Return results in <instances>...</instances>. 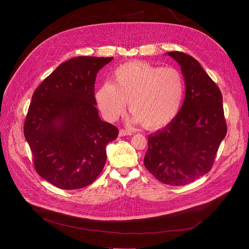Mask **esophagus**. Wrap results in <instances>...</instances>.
Returning <instances> with one entry per match:
<instances>
[{
	"mask_svg": "<svg viewBox=\"0 0 249 249\" xmlns=\"http://www.w3.org/2000/svg\"><path fill=\"white\" fill-rule=\"evenodd\" d=\"M131 131H129V130H126V129H120L119 131V135L120 136H127V135H131Z\"/></svg>",
	"mask_w": 249,
	"mask_h": 249,
	"instance_id": "obj_1",
	"label": "esophagus"
}]
</instances>
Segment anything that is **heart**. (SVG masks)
Returning a JSON list of instances; mask_svg holds the SVG:
<instances>
[{"mask_svg":"<svg viewBox=\"0 0 249 249\" xmlns=\"http://www.w3.org/2000/svg\"><path fill=\"white\" fill-rule=\"evenodd\" d=\"M184 95V77L177 69L132 61L116 69L114 84L105 83L97 90L96 99L108 120L122 116L128 102L131 122L156 130L177 117Z\"/></svg>","mask_w":249,"mask_h":249,"instance_id":"obj_1","label":"heart"}]
</instances>
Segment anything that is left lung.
I'll return each instance as SVG.
<instances>
[{
    "label": "left lung",
    "instance_id": "8db88e82",
    "mask_svg": "<svg viewBox=\"0 0 249 249\" xmlns=\"http://www.w3.org/2000/svg\"><path fill=\"white\" fill-rule=\"evenodd\" d=\"M167 55L180 65L186 97L175 119L148 137L144 165L163 184L184 186L210 172L227 126L221 91L199 61L180 51Z\"/></svg>",
    "mask_w": 249,
    "mask_h": 249
}]
</instances>
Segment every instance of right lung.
<instances>
[{
  "mask_svg": "<svg viewBox=\"0 0 249 249\" xmlns=\"http://www.w3.org/2000/svg\"><path fill=\"white\" fill-rule=\"evenodd\" d=\"M113 57L78 56L61 63L39 85L24 123L37 174L62 190L91 184L106 163L118 128L96 108L98 71Z\"/></svg>",
  "mask_w": 249,
  "mask_h": 249,
  "instance_id": "1",
  "label": "right lung"
}]
</instances>
